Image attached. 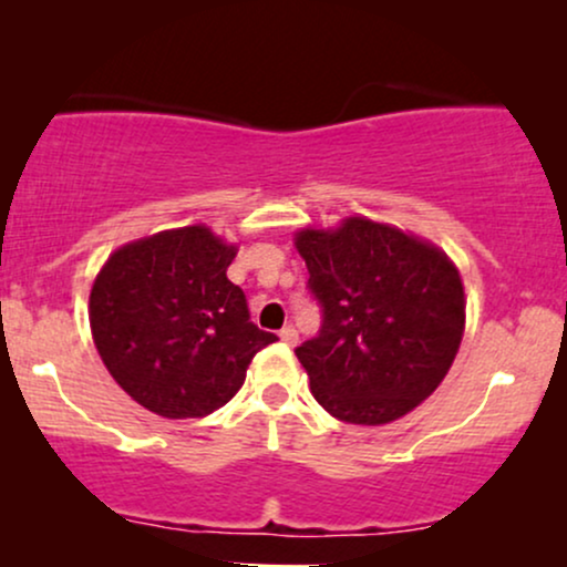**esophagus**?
<instances>
[{"label":"esophagus","instance_id":"obj_1","mask_svg":"<svg viewBox=\"0 0 567 567\" xmlns=\"http://www.w3.org/2000/svg\"><path fill=\"white\" fill-rule=\"evenodd\" d=\"M279 338H282V341L288 343V347H296V341H298L296 328H292V324H285V328L279 330Z\"/></svg>","mask_w":567,"mask_h":567}]
</instances>
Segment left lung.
<instances>
[{"mask_svg":"<svg viewBox=\"0 0 567 567\" xmlns=\"http://www.w3.org/2000/svg\"><path fill=\"white\" fill-rule=\"evenodd\" d=\"M296 247L322 328L296 349L311 394L338 421L379 426L426 400L466 322L461 275L432 243L368 218L303 229Z\"/></svg>","mask_w":567,"mask_h":567,"instance_id":"obj_1","label":"left lung"}]
</instances>
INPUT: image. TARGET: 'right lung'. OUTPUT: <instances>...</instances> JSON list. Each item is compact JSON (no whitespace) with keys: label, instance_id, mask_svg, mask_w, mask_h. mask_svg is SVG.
<instances>
[{"label":"right lung","instance_id":"1","mask_svg":"<svg viewBox=\"0 0 567 567\" xmlns=\"http://www.w3.org/2000/svg\"><path fill=\"white\" fill-rule=\"evenodd\" d=\"M237 245L207 226L159 231L112 252L90 290V328L103 365L138 405L202 419L245 383L275 333L250 322L226 277Z\"/></svg>","mask_w":567,"mask_h":567}]
</instances>
